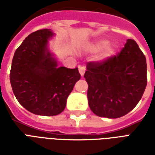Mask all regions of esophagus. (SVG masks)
Listing matches in <instances>:
<instances>
[{
  "mask_svg": "<svg viewBox=\"0 0 155 155\" xmlns=\"http://www.w3.org/2000/svg\"><path fill=\"white\" fill-rule=\"evenodd\" d=\"M79 72L81 74V76H83L84 74V72H85V67L84 66H82V65H80L79 66Z\"/></svg>",
  "mask_w": 155,
  "mask_h": 155,
  "instance_id": "34e87169",
  "label": "esophagus"
}]
</instances>
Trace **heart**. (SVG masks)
I'll use <instances>...</instances> for the list:
<instances>
[{"label": "heart", "mask_w": 155, "mask_h": 155, "mask_svg": "<svg viewBox=\"0 0 155 155\" xmlns=\"http://www.w3.org/2000/svg\"><path fill=\"white\" fill-rule=\"evenodd\" d=\"M84 51L88 53H96L94 61L97 62L107 60L114 53V46L110 43H108L106 39H97L91 42H88L84 45Z\"/></svg>", "instance_id": "obj_1"}]
</instances>
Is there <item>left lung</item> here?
I'll use <instances>...</instances> for the list:
<instances>
[{"instance_id":"left-lung-1","label":"left lung","mask_w":155,"mask_h":155,"mask_svg":"<svg viewBox=\"0 0 155 155\" xmlns=\"http://www.w3.org/2000/svg\"><path fill=\"white\" fill-rule=\"evenodd\" d=\"M86 70L89 106L100 117L125 115L136 106L146 88V59L131 39L117 55L103 62H89Z\"/></svg>"}]
</instances>
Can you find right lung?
I'll use <instances>...</instances> for the list:
<instances>
[{
	"label": "right lung",
	"instance_id": "1",
	"mask_svg": "<svg viewBox=\"0 0 155 155\" xmlns=\"http://www.w3.org/2000/svg\"><path fill=\"white\" fill-rule=\"evenodd\" d=\"M50 29L33 32L15 51L10 81L15 98L25 110L38 115L53 116L64 110L66 101L81 79L78 68L59 66L50 52Z\"/></svg>",
	"mask_w": 155,
	"mask_h": 155
}]
</instances>
